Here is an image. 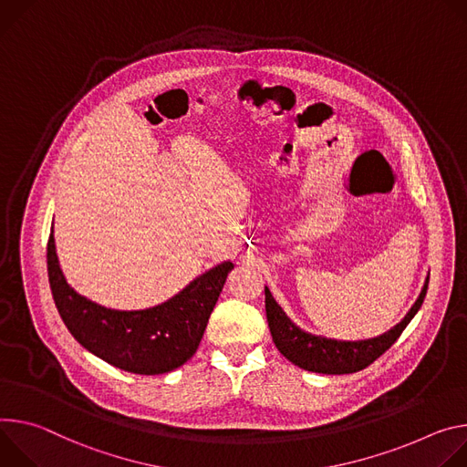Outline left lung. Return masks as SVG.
Instances as JSON below:
<instances>
[{
    "label": "left lung",
    "instance_id": "1",
    "mask_svg": "<svg viewBox=\"0 0 467 467\" xmlns=\"http://www.w3.org/2000/svg\"><path fill=\"white\" fill-rule=\"evenodd\" d=\"M429 289V280L425 287L411 306L406 317L393 327L389 332L366 339V341H336L327 337H317L312 334H306L304 330L296 328L289 317L282 312V307L273 298L271 291L265 287V309H267V321L271 328V336L275 339L276 348L289 359L295 366L306 371L323 373V375H347L366 369L371 366L377 358H380L402 334L408 323L418 314L421 307L425 295Z\"/></svg>",
    "mask_w": 467,
    "mask_h": 467
}]
</instances>
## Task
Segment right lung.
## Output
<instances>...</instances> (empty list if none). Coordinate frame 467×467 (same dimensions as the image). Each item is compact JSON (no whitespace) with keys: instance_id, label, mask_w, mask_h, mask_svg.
Segmentation results:
<instances>
[{"instance_id":"1","label":"right lung","mask_w":467,"mask_h":467,"mask_svg":"<svg viewBox=\"0 0 467 467\" xmlns=\"http://www.w3.org/2000/svg\"><path fill=\"white\" fill-rule=\"evenodd\" d=\"M47 278L70 334L108 364L135 375H163L196 352L224 287L230 262L207 271L169 302L140 312H117L78 295L65 280L54 230L47 239Z\"/></svg>"}]
</instances>
